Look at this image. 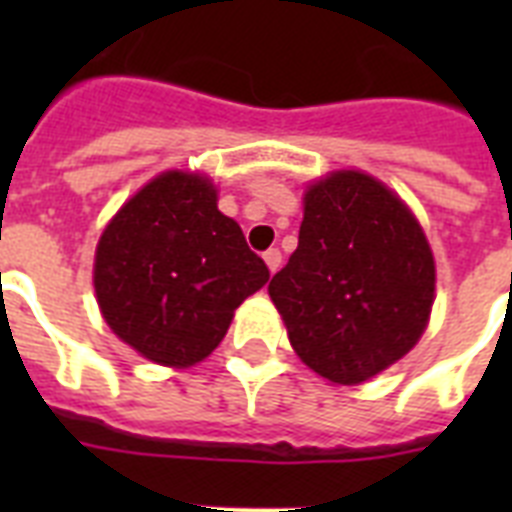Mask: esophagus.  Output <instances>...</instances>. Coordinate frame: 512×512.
Instances as JSON below:
<instances>
[{"mask_svg":"<svg viewBox=\"0 0 512 512\" xmlns=\"http://www.w3.org/2000/svg\"><path fill=\"white\" fill-rule=\"evenodd\" d=\"M265 265H268V271L271 273H276L281 268V252L279 249H268V252H265Z\"/></svg>","mask_w":512,"mask_h":512,"instance_id":"obj_1","label":"esophagus"}]
</instances>
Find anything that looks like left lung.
Segmentation results:
<instances>
[{
  "label": "left lung",
  "mask_w": 512,
  "mask_h": 512,
  "mask_svg": "<svg viewBox=\"0 0 512 512\" xmlns=\"http://www.w3.org/2000/svg\"><path fill=\"white\" fill-rule=\"evenodd\" d=\"M292 348L337 385L369 380L417 345L436 297V263L417 217L358 170L305 191L297 249L268 284Z\"/></svg>",
  "instance_id": "1"
}]
</instances>
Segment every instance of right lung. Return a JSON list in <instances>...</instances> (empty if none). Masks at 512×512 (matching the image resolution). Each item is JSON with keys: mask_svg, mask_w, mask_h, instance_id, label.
I'll list each match as a JSON object with an SVG mask.
<instances>
[{"mask_svg": "<svg viewBox=\"0 0 512 512\" xmlns=\"http://www.w3.org/2000/svg\"><path fill=\"white\" fill-rule=\"evenodd\" d=\"M212 180L170 170L143 185L95 249V295L119 340L162 366H193L220 345L233 311L268 281Z\"/></svg>", "mask_w": 512, "mask_h": 512, "instance_id": "add662e5", "label": "right lung"}]
</instances>
